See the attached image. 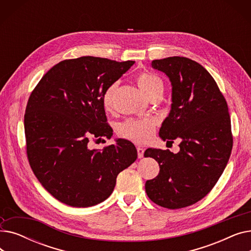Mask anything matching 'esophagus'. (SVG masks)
Returning a JSON list of instances; mask_svg holds the SVG:
<instances>
[{
	"label": "esophagus",
	"instance_id": "obj_1",
	"mask_svg": "<svg viewBox=\"0 0 251 251\" xmlns=\"http://www.w3.org/2000/svg\"><path fill=\"white\" fill-rule=\"evenodd\" d=\"M143 153H144V150H143L142 148L138 147V148H137V154H138V157H139V159H140V157H142V156H143Z\"/></svg>",
	"mask_w": 251,
	"mask_h": 251
}]
</instances>
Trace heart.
Wrapping results in <instances>:
<instances>
[{
  "label": "heart",
  "mask_w": 251,
  "mask_h": 251,
  "mask_svg": "<svg viewBox=\"0 0 251 251\" xmlns=\"http://www.w3.org/2000/svg\"><path fill=\"white\" fill-rule=\"evenodd\" d=\"M139 88L150 99L154 95L162 94L164 89L163 81L160 77L151 73H141L136 78ZM117 88V83H112L103 91L101 102L104 110L110 111L113 108L114 94ZM154 123L151 119H128L119 126L120 134L130 140L137 143L148 141L153 134Z\"/></svg>",
  "instance_id": "heart-1"
}]
</instances>
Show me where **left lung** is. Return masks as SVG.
Segmentation results:
<instances>
[{"instance_id":"1","label":"left lung","mask_w":251,"mask_h":251,"mask_svg":"<svg viewBox=\"0 0 251 251\" xmlns=\"http://www.w3.org/2000/svg\"><path fill=\"white\" fill-rule=\"evenodd\" d=\"M172 85V104L160 129L167 142L180 140L177 153L148 149L160 173L146 183L150 200L176 209L202 200L225 170L233 147L227 101L215 79L197 62L185 57L153 60Z\"/></svg>"}]
</instances>
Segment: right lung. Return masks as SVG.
Instances as JSON below:
<instances>
[{"label": "right lung", "mask_w": 251, "mask_h": 251, "mask_svg": "<svg viewBox=\"0 0 251 251\" xmlns=\"http://www.w3.org/2000/svg\"><path fill=\"white\" fill-rule=\"evenodd\" d=\"M134 63L91 56L64 60L31 92L24 115L26 152L37 180L59 201L74 207L102 202L118 174L137 159L126 139L103 150L87 146L89 137L113 135L101 97Z\"/></svg>", "instance_id": "1"}]
</instances>
